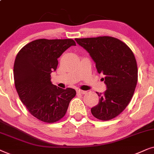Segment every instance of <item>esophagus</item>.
Instances as JSON below:
<instances>
[{
  "instance_id": "obj_1",
  "label": "esophagus",
  "mask_w": 154,
  "mask_h": 154,
  "mask_svg": "<svg viewBox=\"0 0 154 154\" xmlns=\"http://www.w3.org/2000/svg\"><path fill=\"white\" fill-rule=\"evenodd\" d=\"M86 91H82V90H80V89H77V94H86Z\"/></svg>"
}]
</instances>
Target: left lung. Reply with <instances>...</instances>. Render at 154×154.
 I'll list each match as a JSON object with an SVG mask.
<instances>
[{
  "mask_svg": "<svg viewBox=\"0 0 154 154\" xmlns=\"http://www.w3.org/2000/svg\"><path fill=\"white\" fill-rule=\"evenodd\" d=\"M86 49L96 63L98 73L103 74L107 89L98 93V104L91 109L96 118L107 121L119 116L132 99L138 69L132 51L118 38L103 36L75 38Z\"/></svg>",
  "mask_w": 154,
  "mask_h": 154,
  "instance_id": "obj_1",
  "label": "left lung"
}]
</instances>
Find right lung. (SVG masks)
I'll use <instances>...</instances> for the list:
<instances>
[{
    "mask_svg": "<svg viewBox=\"0 0 154 154\" xmlns=\"http://www.w3.org/2000/svg\"><path fill=\"white\" fill-rule=\"evenodd\" d=\"M75 45L71 38H40L25 45L17 54L13 67L16 90L29 112L41 121L53 123L60 120L76 95L74 89H63L51 82L58 58Z\"/></svg>",
    "mask_w": 154,
    "mask_h": 154,
    "instance_id": "right-lung-1",
    "label": "right lung"
}]
</instances>
